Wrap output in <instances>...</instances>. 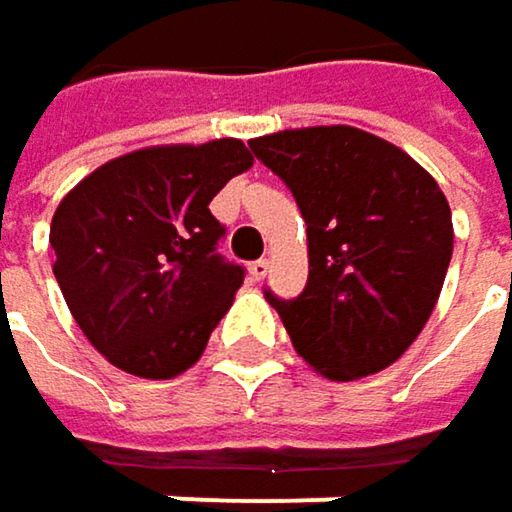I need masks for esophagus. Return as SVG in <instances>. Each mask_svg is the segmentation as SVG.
<instances>
[{
	"label": "esophagus",
	"mask_w": 512,
	"mask_h": 512,
	"mask_svg": "<svg viewBox=\"0 0 512 512\" xmlns=\"http://www.w3.org/2000/svg\"><path fill=\"white\" fill-rule=\"evenodd\" d=\"M268 271H271V262H268V259H256V262H250V277H253V280H265V277H268Z\"/></svg>",
	"instance_id": "1"
}]
</instances>
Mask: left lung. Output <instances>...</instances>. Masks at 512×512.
Masks as SVG:
<instances>
[{"instance_id":"1","label":"left lung","mask_w":512,"mask_h":512,"mask_svg":"<svg viewBox=\"0 0 512 512\" xmlns=\"http://www.w3.org/2000/svg\"><path fill=\"white\" fill-rule=\"evenodd\" d=\"M250 148L307 223L304 292H265L295 352L334 382L390 367L432 316L453 256L438 181L393 142L349 125L280 130Z\"/></svg>"}]
</instances>
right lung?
<instances>
[{"instance_id":"right-lung-1","label":"right lung","mask_w":512,"mask_h":512,"mask_svg":"<svg viewBox=\"0 0 512 512\" xmlns=\"http://www.w3.org/2000/svg\"><path fill=\"white\" fill-rule=\"evenodd\" d=\"M253 154L241 139L151 145L89 172L56 208L53 274L89 343L139 379L190 370L244 283L208 202Z\"/></svg>"}]
</instances>
